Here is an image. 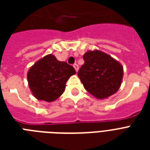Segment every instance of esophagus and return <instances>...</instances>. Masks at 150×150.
<instances>
[{"label":"esophagus","mask_w":150,"mask_h":150,"mask_svg":"<svg viewBox=\"0 0 150 150\" xmlns=\"http://www.w3.org/2000/svg\"><path fill=\"white\" fill-rule=\"evenodd\" d=\"M73 67L75 68V71H79V65H78L77 64H76V63L74 64H73Z\"/></svg>","instance_id":"esophagus-1"}]
</instances>
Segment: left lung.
<instances>
[{
    "instance_id": "8db88e82",
    "label": "left lung",
    "mask_w": 150,
    "mask_h": 150,
    "mask_svg": "<svg viewBox=\"0 0 150 150\" xmlns=\"http://www.w3.org/2000/svg\"><path fill=\"white\" fill-rule=\"evenodd\" d=\"M84 64L78 72L84 88L98 99L115 93L121 86L123 68L108 54L99 50L83 55Z\"/></svg>"
}]
</instances>
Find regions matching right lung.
<instances>
[{
    "instance_id": "obj_1",
    "label": "right lung",
    "mask_w": 150,
    "mask_h": 150,
    "mask_svg": "<svg viewBox=\"0 0 150 150\" xmlns=\"http://www.w3.org/2000/svg\"><path fill=\"white\" fill-rule=\"evenodd\" d=\"M75 73L72 66L49 54L29 69L27 79L29 88L36 99L52 102L61 96L66 82Z\"/></svg>"
}]
</instances>
